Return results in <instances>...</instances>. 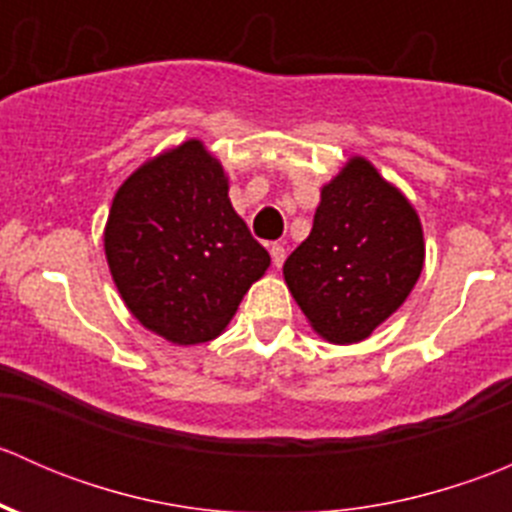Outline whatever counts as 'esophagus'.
I'll return each instance as SVG.
<instances>
[{"label": "esophagus", "mask_w": 512, "mask_h": 512, "mask_svg": "<svg viewBox=\"0 0 512 512\" xmlns=\"http://www.w3.org/2000/svg\"><path fill=\"white\" fill-rule=\"evenodd\" d=\"M270 255H272V265L282 267V262H285V257H287L285 245H280V242H275V245L270 247Z\"/></svg>", "instance_id": "1"}]
</instances>
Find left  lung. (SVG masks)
Wrapping results in <instances>:
<instances>
[{"mask_svg":"<svg viewBox=\"0 0 512 512\" xmlns=\"http://www.w3.org/2000/svg\"><path fill=\"white\" fill-rule=\"evenodd\" d=\"M423 257L414 205L369 160L354 156L322 188L312 232L282 272L314 332L354 344L406 302Z\"/></svg>","mask_w":512,"mask_h":512,"instance_id":"obj_1","label":"left lung"}]
</instances>
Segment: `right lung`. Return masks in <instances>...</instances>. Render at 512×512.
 Returning a JSON list of instances; mask_svg holds the SVG:
<instances>
[{"label":"right lung","mask_w":512,"mask_h":512,"mask_svg":"<svg viewBox=\"0 0 512 512\" xmlns=\"http://www.w3.org/2000/svg\"><path fill=\"white\" fill-rule=\"evenodd\" d=\"M103 250L133 317L180 347L220 337L270 267L227 198L223 165L198 138L128 175L113 198Z\"/></svg>","instance_id":"obj_1"}]
</instances>
